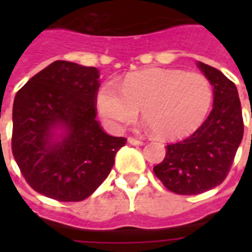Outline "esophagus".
Instances as JSON below:
<instances>
[{"mask_svg":"<svg viewBox=\"0 0 252 252\" xmlns=\"http://www.w3.org/2000/svg\"><path fill=\"white\" fill-rule=\"evenodd\" d=\"M128 142L132 144V145H144V144H145L142 140H137V138H134V137L128 138Z\"/></svg>","mask_w":252,"mask_h":252,"instance_id":"1","label":"esophagus"}]
</instances>
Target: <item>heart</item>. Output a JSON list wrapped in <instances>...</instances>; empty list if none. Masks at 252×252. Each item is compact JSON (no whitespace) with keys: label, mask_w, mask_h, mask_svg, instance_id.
I'll return each instance as SVG.
<instances>
[{"label":"heart","mask_w":252,"mask_h":252,"mask_svg":"<svg viewBox=\"0 0 252 252\" xmlns=\"http://www.w3.org/2000/svg\"><path fill=\"white\" fill-rule=\"evenodd\" d=\"M213 102V86L200 73L180 69H149L132 74L120 89L107 82L98 93V108L114 128L136 120L138 110L159 137H182L207 118Z\"/></svg>","instance_id":"obj_1"}]
</instances>
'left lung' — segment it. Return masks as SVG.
Here are the masks:
<instances>
[{
    "label": "left lung",
    "instance_id": "obj_1",
    "mask_svg": "<svg viewBox=\"0 0 252 252\" xmlns=\"http://www.w3.org/2000/svg\"><path fill=\"white\" fill-rule=\"evenodd\" d=\"M213 86V110L207 120L184 140L166 146V157L153 171L168 191L199 195L226 179L243 138L238 90L219 69L199 63Z\"/></svg>",
    "mask_w": 252,
    "mask_h": 252
}]
</instances>
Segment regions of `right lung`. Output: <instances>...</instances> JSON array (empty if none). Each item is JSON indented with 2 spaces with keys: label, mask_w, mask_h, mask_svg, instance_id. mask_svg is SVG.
Wrapping results in <instances>:
<instances>
[{
  "label": "right lung",
  "mask_w": 252,
  "mask_h": 252,
  "mask_svg": "<svg viewBox=\"0 0 252 252\" xmlns=\"http://www.w3.org/2000/svg\"><path fill=\"white\" fill-rule=\"evenodd\" d=\"M99 70L55 61L18 91L13 104L11 150L31 188L57 201H81L103 183L126 145L96 120ZM55 125L67 129L51 142Z\"/></svg>",
  "instance_id": "obj_1"
}]
</instances>
